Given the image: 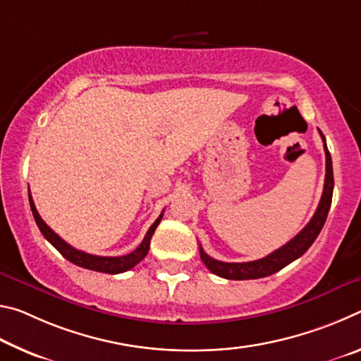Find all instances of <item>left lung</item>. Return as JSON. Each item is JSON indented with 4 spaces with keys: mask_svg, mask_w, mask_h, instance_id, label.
Instances as JSON below:
<instances>
[{
    "mask_svg": "<svg viewBox=\"0 0 361 361\" xmlns=\"http://www.w3.org/2000/svg\"><path fill=\"white\" fill-rule=\"evenodd\" d=\"M320 135L323 140V146H325V156H326V175H325V186H323V194L320 199V204L317 207L314 216L307 226L299 232L296 237L285 243L283 247H280L276 252L267 255L266 258L250 261V262H223L218 259H213L212 256L207 255L202 245H199L200 252V259L204 261V264L209 267V271L216 274V276L228 279V280H252V279H262L267 276H272V274L279 272L280 269L288 266L290 262L298 259L299 256H302L307 252L309 247L315 242L317 237H319L323 224L326 221L329 207H331V199H333V188H334V178H333V162H331V154H329L325 135H323L322 130Z\"/></svg>",
    "mask_w": 361,
    "mask_h": 361,
    "instance_id": "obj_1",
    "label": "left lung"
}]
</instances>
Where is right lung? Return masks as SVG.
Wrapping results in <instances>:
<instances>
[{"label": "right lung", "mask_w": 361, "mask_h": 361, "mask_svg": "<svg viewBox=\"0 0 361 361\" xmlns=\"http://www.w3.org/2000/svg\"><path fill=\"white\" fill-rule=\"evenodd\" d=\"M28 192H30V189H28ZM28 199H30V207H32L35 221H36V224H38L41 234L44 235L46 239L51 242L60 253H62L63 258L71 261L73 264H76L79 267L90 269V271H97V272H105V274H121V272L129 271V269H132L133 266H137L138 262L142 261L146 255H148L151 237H152V234H154V231L159 226V223H161L162 215H164V213L159 215V218L154 223H152L148 232H146L143 242L140 243V245L133 250L132 253L124 255V256H97V255H89L85 252H81V250H76L75 247H71L70 243H66L63 239H60L56 232H54L44 221H42V218L39 216L38 210H36L35 202L30 194H28Z\"/></svg>", "instance_id": "obj_1"}]
</instances>
